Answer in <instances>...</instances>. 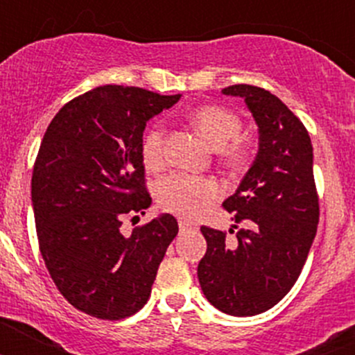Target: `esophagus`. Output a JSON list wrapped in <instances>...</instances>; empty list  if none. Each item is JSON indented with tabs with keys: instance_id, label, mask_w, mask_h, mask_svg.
<instances>
[{
	"instance_id": "esophagus-1",
	"label": "esophagus",
	"mask_w": 355,
	"mask_h": 355,
	"mask_svg": "<svg viewBox=\"0 0 355 355\" xmlns=\"http://www.w3.org/2000/svg\"><path fill=\"white\" fill-rule=\"evenodd\" d=\"M193 227H196V225H193L192 222L184 220V218H181L180 220V231H190V229H193Z\"/></svg>"
}]
</instances>
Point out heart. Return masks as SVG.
I'll return each instance as SVG.
<instances>
[{"instance_id": "obj_1", "label": "heart", "mask_w": 355, "mask_h": 355, "mask_svg": "<svg viewBox=\"0 0 355 355\" xmlns=\"http://www.w3.org/2000/svg\"><path fill=\"white\" fill-rule=\"evenodd\" d=\"M197 133L213 147L220 149L225 163L231 167H243L249 162V149L241 142H228L236 139L241 122L236 114L224 106H200L190 117ZM226 147L224 148L223 146ZM144 165L150 171L162 167L163 163V130L153 126L142 140ZM158 202L163 209L174 215L193 218L200 209L216 197V184L208 178L190 174H171L163 178L156 190Z\"/></svg>"}]
</instances>
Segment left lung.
Returning <instances> with one entry per match:
<instances>
[{
	"label": "left lung",
	"mask_w": 355,
	"mask_h": 355,
	"mask_svg": "<svg viewBox=\"0 0 355 355\" xmlns=\"http://www.w3.org/2000/svg\"><path fill=\"white\" fill-rule=\"evenodd\" d=\"M222 94L245 101L258 126V153L236 192L224 200L245 229L229 243L222 231L200 227L208 249L197 277L216 309L254 316L291 290L315 240L320 213L313 146L302 122L268 90L231 85Z\"/></svg>",
	"instance_id": "obj_1"
}]
</instances>
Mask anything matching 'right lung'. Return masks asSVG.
<instances>
[{
    "label": "right lung",
    "mask_w": 355,
    "mask_h": 355,
    "mask_svg": "<svg viewBox=\"0 0 355 355\" xmlns=\"http://www.w3.org/2000/svg\"><path fill=\"white\" fill-rule=\"evenodd\" d=\"M139 87L105 85L69 101L46 130L31 208L49 275L80 311L121 320L142 309L178 222L162 213L122 234V218L146 215L142 137L180 101Z\"/></svg>",
    "instance_id": "right-lung-1"
}]
</instances>
